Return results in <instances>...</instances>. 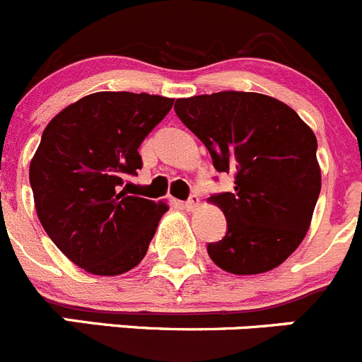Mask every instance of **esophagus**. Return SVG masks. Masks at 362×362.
Returning a JSON list of instances; mask_svg holds the SVG:
<instances>
[{
  "label": "esophagus",
  "mask_w": 362,
  "mask_h": 362,
  "mask_svg": "<svg viewBox=\"0 0 362 362\" xmlns=\"http://www.w3.org/2000/svg\"><path fill=\"white\" fill-rule=\"evenodd\" d=\"M199 204H201V201H199L197 195H192V197L185 202V209H187V211H194V209L199 208Z\"/></svg>",
  "instance_id": "34e87169"
}]
</instances>
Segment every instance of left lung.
Segmentation results:
<instances>
[{"instance_id":"obj_1","label":"left lung","mask_w":362,"mask_h":362,"mask_svg":"<svg viewBox=\"0 0 362 362\" xmlns=\"http://www.w3.org/2000/svg\"><path fill=\"white\" fill-rule=\"evenodd\" d=\"M175 113L201 140L235 192L209 197L227 233L208 254L229 274L256 275L284 263L311 226L322 188L316 136L288 105L257 92L177 99Z\"/></svg>"}]
</instances>
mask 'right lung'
<instances>
[{"label": "right lung", "mask_w": 362, "mask_h": 362, "mask_svg": "<svg viewBox=\"0 0 362 362\" xmlns=\"http://www.w3.org/2000/svg\"><path fill=\"white\" fill-rule=\"evenodd\" d=\"M174 99L95 92L51 119L30 163L37 216L54 245L94 275H120L146 256L167 202L129 195L140 144Z\"/></svg>", "instance_id": "obj_1"}]
</instances>
